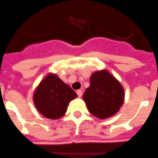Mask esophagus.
Listing matches in <instances>:
<instances>
[{
  "label": "esophagus",
  "instance_id": "esophagus-1",
  "mask_svg": "<svg viewBox=\"0 0 158 158\" xmlns=\"http://www.w3.org/2000/svg\"><path fill=\"white\" fill-rule=\"evenodd\" d=\"M77 94L78 97H81L82 91L81 90H77Z\"/></svg>",
  "mask_w": 158,
  "mask_h": 158
}]
</instances>
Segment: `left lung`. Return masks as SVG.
<instances>
[{
	"label": "left lung",
	"instance_id": "8db88e82",
	"mask_svg": "<svg viewBox=\"0 0 158 158\" xmlns=\"http://www.w3.org/2000/svg\"><path fill=\"white\" fill-rule=\"evenodd\" d=\"M83 99L92 115L106 119L115 115L124 103V88L109 71L102 69L91 75Z\"/></svg>",
	"mask_w": 158,
	"mask_h": 158
}]
</instances>
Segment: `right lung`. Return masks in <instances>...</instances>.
Returning <instances> with one entry per match:
<instances>
[{"mask_svg":"<svg viewBox=\"0 0 158 158\" xmlns=\"http://www.w3.org/2000/svg\"><path fill=\"white\" fill-rule=\"evenodd\" d=\"M77 94L55 73H49L39 84L34 93L35 107L48 119H59L66 114L69 102Z\"/></svg>","mask_w":158,"mask_h":158,"instance_id":"obj_1","label":"right lung"}]
</instances>
